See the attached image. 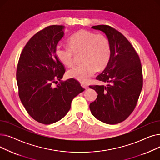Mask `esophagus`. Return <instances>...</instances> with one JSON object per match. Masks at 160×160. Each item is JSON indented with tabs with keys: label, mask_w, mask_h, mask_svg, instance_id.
<instances>
[{
	"label": "esophagus",
	"mask_w": 160,
	"mask_h": 160,
	"mask_svg": "<svg viewBox=\"0 0 160 160\" xmlns=\"http://www.w3.org/2000/svg\"><path fill=\"white\" fill-rule=\"evenodd\" d=\"M81 85H82V86L83 88L86 89H87L89 88V86H88L87 84H86V83H81Z\"/></svg>",
	"instance_id": "1"
}]
</instances>
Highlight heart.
<instances>
[{"label":"heart","mask_w":160,"mask_h":160,"mask_svg":"<svg viewBox=\"0 0 160 160\" xmlns=\"http://www.w3.org/2000/svg\"><path fill=\"white\" fill-rule=\"evenodd\" d=\"M69 47L58 46L56 54L58 60L67 67L74 65L80 55L82 62L69 70V78L87 83L97 71L105 69L110 62L112 49L110 41L103 34L86 30H80L72 35L67 41Z\"/></svg>","instance_id":"heart-1"}]
</instances>
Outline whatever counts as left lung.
I'll return each mask as SVG.
<instances>
[{
  "instance_id": "obj_1",
  "label": "left lung",
  "mask_w": 160,
  "mask_h": 160,
  "mask_svg": "<svg viewBox=\"0 0 160 160\" xmlns=\"http://www.w3.org/2000/svg\"><path fill=\"white\" fill-rule=\"evenodd\" d=\"M91 28L105 33L112 54L105 69L96 78L108 84L89 86L98 93L89 108L98 120L106 124H118L128 118L138 103L142 88L140 58L129 41L118 30L108 25Z\"/></svg>"
}]
</instances>
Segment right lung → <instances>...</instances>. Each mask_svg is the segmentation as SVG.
<instances>
[{
  "label": "right lung",
  "instance_id": "add662e5",
  "mask_svg": "<svg viewBox=\"0 0 160 160\" xmlns=\"http://www.w3.org/2000/svg\"><path fill=\"white\" fill-rule=\"evenodd\" d=\"M63 28L51 25L33 35L22 49L17 67L21 101L33 119L44 124L62 119L69 111L72 100L85 90L75 79L61 81L65 69L56 49ZM57 80L61 82L54 87Z\"/></svg>",
  "mask_w": 160,
  "mask_h": 160
}]
</instances>
